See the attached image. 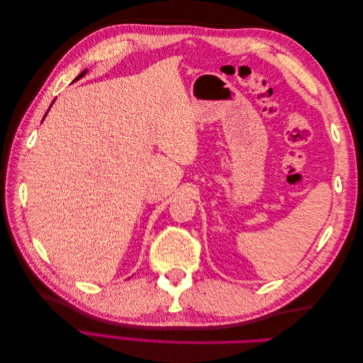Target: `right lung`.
Here are the masks:
<instances>
[{
    "instance_id": "1",
    "label": "right lung",
    "mask_w": 363,
    "mask_h": 363,
    "mask_svg": "<svg viewBox=\"0 0 363 363\" xmlns=\"http://www.w3.org/2000/svg\"><path fill=\"white\" fill-rule=\"evenodd\" d=\"M86 72H87V69H84V71H83V72H82V74H80V75H77V79H75V80H74V82H77V80H80V79H82V77H84V75H86ZM52 103H54V101H52ZM52 103H51V106H52ZM48 111H50V108H48ZM48 111H47V113H48ZM47 113H45V115H43V118H42V121H43V119H45V116H47Z\"/></svg>"
}]
</instances>
